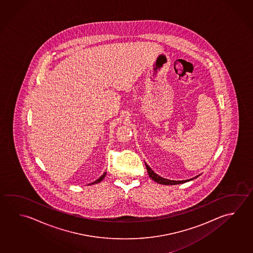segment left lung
I'll list each match as a JSON object with an SVG mask.
<instances>
[{"label": "left lung", "mask_w": 253, "mask_h": 253, "mask_svg": "<svg viewBox=\"0 0 253 253\" xmlns=\"http://www.w3.org/2000/svg\"><path fill=\"white\" fill-rule=\"evenodd\" d=\"M145 164H146V169H147V172H148L149 177H150L154 181L158 183V184H162V185H178V184H183V183H186V182L191 181V180L195 179L196 177H199L200 175H201V174H200V175H197V176H195V177H192L190 179H186V180H170V179H168V178H164V177H161L158 174H156V173L149 167V165L146 164V163H145Z\"/></svg>", "instance_id": "obj_1"}]
</instances>
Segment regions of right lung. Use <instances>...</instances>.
Segmentation results:
<instances>
[{"mask_svg":"<svg viewBox=\"0 0 253 253\" xmlns=\"http://www.w3.org/2000/svg\"><path fill=\"white\" fill-rule=\"evenodd\" d=\"M106 175H107V172L103 173L102 175L100 176V177H98V179H97L96 181L92 182V183H90L89 185H94V184H97V183H99V182L102 181L103 179H104L105 177H106Z\"/></svg>","mask_w":253,"mask_h":253,"instance_id":"right-lung-1","label":"right lung"}]
</instances>
